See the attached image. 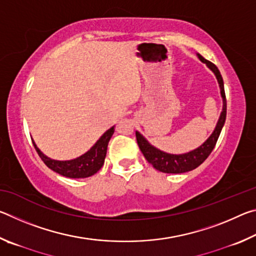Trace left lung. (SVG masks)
<instances>
[{"instance_id":"obj_1","label":"left lung","mask_w":256,"mask_h":256,"mask_svg":"<svg viewBox=\"0 0 256 256\" xmlns=\"http://www.w3.org/2000/svg\"><path fill=\"white\" fill-rule=\"evenodd\" d=\"M196 56L202 63H204L206 66L214 72V74L216 78V81H218L220 88V94H222V110L220 112L219 120L218 122H216V128L214 130V132L211 133V136L208 138L200 146H198L196 149L190 150L188 152L185 154H174L159 150L152 144H150L149 141L146 140L140 132L136 131V141L141 152L144 154V158L148 160L149 164H152L156 170L162 172H167V174H182V172L196 170V167L200 166V164L209 157L211 151L214 150L216 141H218V138L220 136V132H222V130L224 128V120H226L227 102L226 94H224V80L222 74H220V71L214 63L209 62V60H206L200 54H196Z\"/></svg>"}]
</instances>
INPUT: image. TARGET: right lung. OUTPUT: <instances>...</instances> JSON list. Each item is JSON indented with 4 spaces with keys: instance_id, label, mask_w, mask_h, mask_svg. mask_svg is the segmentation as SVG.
<instances>
[{
    "instance_id": "1",
    "label": "right lung",
    "mask_w": 256,
    "mask_h": 256,
    "mask_svg": "<svg viewBox=\"0 0 256 256\" xmlns=\"http://www.w3.org/2000/svg\"><path fill=\"white\" fill-rule=\"evenodd\" d=\"M114 132L115 126H112L98 138L96 144L86 154L71 160L52 159L42 152L34 140L32 144L42 162L53 172L62 176L68 177V178H86V177H90L96 174L102 167L107 154L108 142H110Z\"/></svg>"
}]
</instances>
